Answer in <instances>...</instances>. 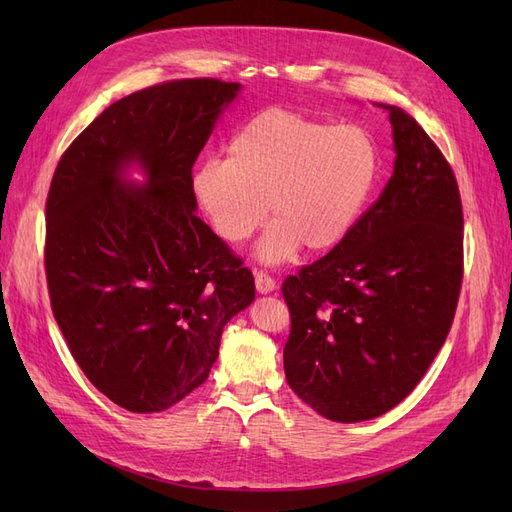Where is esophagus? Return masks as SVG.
<instances>
[{
    "label": "esophagus",
    "instance_id": "1",
    "mask_svg": "<svg viewBox=\"0 0 512 512\" xmlns=\"http://www.w3.org/2000/svg\"><path fill=\"white\" fill-rule=\"evenodd\" d=\"M254 280H256V290L260 294H267V292H273L275 290V280L267 273V271H256L254 273Z\"/></svg>",
    "mask_w": 512,
    "mask_h": 512
}]
</instances>
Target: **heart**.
<instances>
[{"instance_id":"1","label":"heart","mask_w":512,"mask_h":512,"mask_svg":"<svg viewBox=\"0 0 512 512\" xmlns=\"http://www.w3.org/2000/svg\"><path fill=\"white\" fill-rule=\"evenodd\" d=\"M378 147L359 126H333L267 108L232 136L226 160L196 168L192 192L222 241L239 245L275 220L260 258L286 260L299 243L327 252L346 239L374 190Z\"/></svg>"}]
</instances>
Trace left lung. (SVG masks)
<instances>
[{"mask_svg":"<svg viewBox=\"0 0 512 512\" xmlns=\"http://www.w3.org/2000/svg\"><path fill=\"white\" fill-rule=\"evenodd\" d=\"M389 108L395 170L346 239L282 284L290 389L337 423L404 401L451 331L463 280V209L451 164Z\"/></svg>","mask_w":512,"mask_h":512,"instance_id":"left-lung-1","label":"left lung"}]
</instances>
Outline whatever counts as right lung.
<instances>
[{
  "label": "right lung",
  "mask_w": 512,
  "mask_h": 512,
  "mask_svg": "<svg viewBox=\"0 0 512 512\" xmlns=\"http://www.w3.org/2000/svg\"><path fill=\"white\" fill-rule=\"evenodd\" d=\"M239 83L179 79L117 100L74 138L46 196L53 316L89 382L130 412L175 406L209 378L254 275L196 215L192 166ZM141 161L150 181L121 184Z\"/></svg>",
  "instance_id": "right-lung-1"
}]
</instances>
